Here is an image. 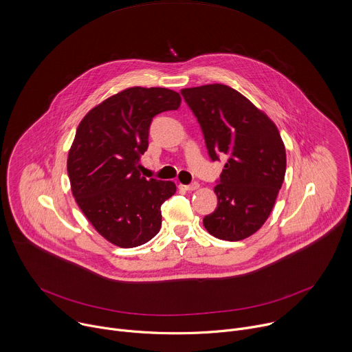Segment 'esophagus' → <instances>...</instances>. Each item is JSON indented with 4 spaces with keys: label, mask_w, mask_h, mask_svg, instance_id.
Listing matches in <instances>:
<instances>
[{
    "label": "esophagus",
    "mask_w": 352,
    "mask_h": 352,
    "mask_svg": "<svg viewBox=\"0 0 352 352\" xmlns=\"http://www.w3.org/2000/svg\"><path fill=\"white\" fill-rule=\"evenodd\" d=\"M179 186H181V189L188 190V192H192V190L199 189V184H197V182H192V184H189V185H179Z\"/></svg>",
    "instance_id": "obj_1"
}]
</instances>
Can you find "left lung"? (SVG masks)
<instances>
[{
    "mask_svg": "<svg viewBox=\"0 0 352 352\" xmlns=\"http://www.w3.org/2000/svg\"><path fill=\"white\" fill-rule=\"evenodd\" d=\"M181 94L200 124L210 159H226L214 188L217 208L203 225L218 239H246L270 217L285 179L280 134L264 111L228 85L184 88Z\"/></svg>",
    "mask_w": 352,
    "mask_h": 352,
    "instance_id": "1",
    "label": "left lung"
}]
</instances>
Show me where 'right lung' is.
<instances>
[{
    "label": "right lung",
    "mask_w": 352,
    "mask_h": 352,
    "mask_svg": "<svg viewBox=\"0 0 352 352\" xmlns=\"http://www.w3.org/2000/svg\"><path fill=\"white\" fill-rule=\"evenodd\" d=\"M179 104L173 89L131 87L96 104L77 127L67 156L72 193L99 235L116 246H141L160 230V207L177 186L141 177L140 159L153 117Z\"/></svg>",
    "instance_id": "obj_1"
}]
</instances>
